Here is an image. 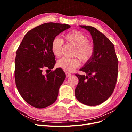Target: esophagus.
<instances>
[{
  "mask_svg": "<svg viewBox=\"0 0 132 132\" xmlns=\"http://www.w3.org/2000/svg\"><path fill=\"white\" fill-rule=\"evenodd\" d=\"M65 74H66V77H67V78H68V77H70V76H71V75H72V74L69 73H68V72H66V73H65Z\"/></svg>",
  "mask_w": 132,
  "mask_h": 132,
  "instance_id": "obj_1",
  "label": "esophagus"
}]
</instances>
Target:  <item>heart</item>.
<instances>
[{
  "label": "heart",
  "mask_w": 132,
  "mask_h": 132,
  "mask_svg": "<svg viewBox=\"0 0 132 132\" xmlns=\"http://www.w3.org/2000/svg\"><path fill=\"white\" fill-rule=\"evenodd\" d=\"M65 41L76 47L74 55L78 57L82 63L89 61L94 53L93 44L89 41L88 37L81 32L74 30L64 36ZM63 42L57 37L53 38L51 43V50L53 55L59 57L62 55ZM80 64V61L77 58L64 57L58 60L57 65L63 69L68 71H73Z\"/></svg>",
  "instance_id": "b5f03b06"
}]
</instances>
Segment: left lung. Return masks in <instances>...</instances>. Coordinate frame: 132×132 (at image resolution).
Segmentation results:
<instances>
[{"instance_id":"obj_1","label":"left lung","mask_w":132,"mask_h":132,"mask_svg":"<svg viewBox=\"0 0 132 132\" xmlns=\"http://www.w3.org/2000/svg\"><path fill=\"white\" fill-rule=\"evenodd\" d=\"M79 26L90 33L95 51L90 61L80 69L86 75L75 74L79 82L75 95L83 104L96 106L107 100L114 91L118 61L113 44L104 35L94 27Z\"/></svg>"}]
</instances>
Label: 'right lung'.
<instances>
[{"label": "right lung", "mask_w": 132, "mask_h": 132, "mask_svg": "<svg viewBox=\"0 0 132 132\" xmlns=\"http://www.w3.org/2000/svg\"><path fill=\"white\" fill-rule=\"evenodd\" d=\"M70 27L67 24L43 23L28 32L18 48L15 65L16 85L23 99L32 106L43 109L56 101L65 74L61 68L46 74L43 70L54 68L52 41Z\"/></svg>", "instance_id": "add662e5"}]
</instances>
